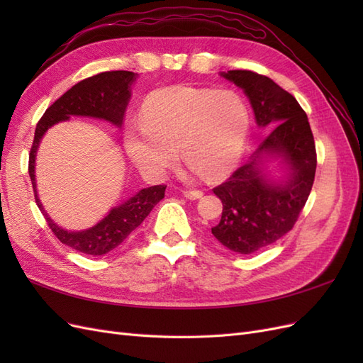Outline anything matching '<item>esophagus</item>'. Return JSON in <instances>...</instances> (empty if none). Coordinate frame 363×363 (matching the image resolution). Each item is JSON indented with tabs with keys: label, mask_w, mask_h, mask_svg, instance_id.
Wrapping results in <instances>:
<instances>
[{
	"label": "esophagus",
	"mask_w": 363,
	"mask_h": 363,
	"mask_svg": "<svg viewBox=\"0 0 363 363\" xmlns=\"http://www.w3.org/2000/svg\"><path fill=\"white\" fill-rule=\"evenodd\" d=\"M183 195L188 200H199L203 196V192L201 191H188V189H186V191H183Z\"/></svg>",
	"instance_id": "34e87169"
}]
</instances>
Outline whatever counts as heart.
<instances>
[{
    "label": "heart",
    "mask_w": 363,
    "mask_h": 363,
    "mask_svg": "<svg viewBox=\"0 0 363 363\" xmlns=\"http://www.w3.org/2000/svg\"><path fill=\"white\" fill-rule=\"evenodd\" d=\"M142 125L124 133L130 159L151 179H162L180 155L194 174L221 180L242 159L250 133V112L235 91L168 86L142 106Z\"/></svg>",
    "instance_id": "obj_1"
}]
</instances>
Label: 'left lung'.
Returning a JSON list of instances; mask_svg holds the SVG:
<instances>
[{
	"label": "left lung",
	"mask_w": 363,
	"mask_h": 363,
	"mask_svg": "<svg viewBox=\"0 0 363 363\" xmlns=\"http://www.w3.org/2000/svg\"><path fill=\"white\" fill-rule=\"evenodd\" d=\"M221 75L244 91L256 124L271 128L252 159L213 189L223 215L212 235L230 251L251 255L289 233L298 219L315 179V142L306 112L277 83L252 71ZM271 158H280L287 169L280 181L266 172Z\"/></svg>",
	"instance_id": "obj_1"
}]
</instances>
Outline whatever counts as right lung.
<instances>
[{
	"instance_id": "right-lung-1",
	"label": "right lung",
	"mask_w": 363,
	"mask_h": 363,
	"mask_svg": "<svg viewBox=\"0 0 363 363\" xmlns=\"http://www.w3.org/2000/svg\"><path fill=\"white\" fill-rule=\"evenodd\" d=\"M138 77V74L130 71H107L82 80L54 101L36 125L35 140L30 150L28 174L38 207L45 216L51 232L57 236L60 242L84 255L103 256L123 244L128 235L150 215L152 207L163 199L167 186L157 184L140 189L123 204L111 208V212L94 227L80 230V232H71L52 221L38 196L35 174L38 148L48 128L60 121H68L71 116L103 119L119 128L123 125L125 108L131 96V84Z\"/></svg>"
}]
</instances>
